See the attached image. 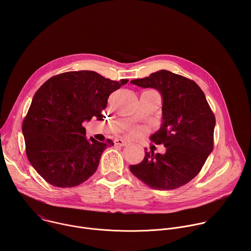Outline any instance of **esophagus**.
Returning <instances> with one entry per match:
<instances>
[{
    "label": "esophagus",
    "instance_id": "34e87169",
    "mask_svg": "<svg viewBox=\"0 0 251 251\" xmlns=\"http://www.w3.org/2000/svg\"><path fill=\"white\" fill-rule=\"evenodd\" d=\"M114 144L117 145V146H120V147H125V146L128 145V143L126 141L122 140V139H116L114 141Z\"/></svg>",
    "mask_w": 251,
    "mask_h": 251
}]
</instances>
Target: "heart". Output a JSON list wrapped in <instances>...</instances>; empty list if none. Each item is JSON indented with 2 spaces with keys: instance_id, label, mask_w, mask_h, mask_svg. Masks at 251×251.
<instances>
[{
  "instance_id": "b5f03b06",
  "label": "heart",
  "mask_w": 251,
  "mask_h": 251,
  "mask_svg": "<svg viewBox=\"0 0 251 251\" xmlns=\"http://www.w3.org/2000/svg\"><path fill=\"white\" fill-rule=\"evenodd\" d=\"M139 132H140V130L137 129V128H130V129L127 131V135L134 136V135H137Z\"/></svg>"
}]
</instances>
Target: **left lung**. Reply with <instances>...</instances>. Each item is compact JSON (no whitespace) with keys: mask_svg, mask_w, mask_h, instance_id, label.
I'll return each mask as SVG.
<instances>
[{"mask_svg":"<svg viewBox=\"0 0 251 251\" xmlns=\"http://www.w3.org/2000/svg\"><path fill=\"white\" fill-rule=\"evenodd\" d=\"M130 82L161 93L163 123L151 141L166 147L165 154L145 150L144 159L130 165V171L155 190L170 191L188 184L213 149L216 117L204 93L194 80L165 69Z\"/></svg>","mask_w":251,"mask_h":251,"instance_id":"left-lung-1","label":"left lung"}]
</instances>
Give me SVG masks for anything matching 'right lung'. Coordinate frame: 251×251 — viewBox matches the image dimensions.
<instances>
[{
    "label": "right lung",
    "mask_w": 251,
    "mask_h": 251,
    "mask_svg": "<svg viewBox=\"0 0 251 251\" xmlns=\"http://www.w3.org/2000/svg\"><path fill=\"white\" fill-rule=\"evenodd\" d=\"M95 71H68L50 77L35 92L23 122L26 157L49 184L76 187L96 172L101 154L114 143L87 139L83 121L102 117L107 99L126 84Z\"/></svg>",
    "instance_id": "obj_1"
}]
</instances>
